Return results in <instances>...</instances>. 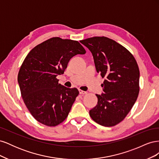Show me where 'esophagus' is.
I'll list each match as a JSON object with an SVG mask.
<instances>
[{
  "mask_svg": "<svg viewBox=\"0 0 159 159\" xmlns=\"http://www.w3.org/2000/svg\"><path fill=\"white\" fill-rule=\"evenodd\" d=\"M79 92L80 94H82V95H84V94H86L87 93V92L86 91H82L81 89H79Z\"/></svg>",
  "mask_w": 159,
  "mask_h": 159,
  "instance_id": "esophagus-1",
  "label": "esophagus"
}]
</instances>
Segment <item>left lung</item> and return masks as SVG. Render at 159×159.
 Wrapping results in <instances>:
<instances>
[{
	"label": "left lung",
	"mask_w": 159,
	"mask_h": 159,
	"mask_svg": "<svg viewBox=\"0 0 159 159\" xmlns=\"http://www.w3.org/2000/svg\"><path fill=\"white\" fill-rule=\"evenodd\" d=\"M93 55L98 73L105 80V93L98 95V105L89 111L94 121L105 127L116 125L125 118L139 93V69L125 48L105 36L80 41Z\"/></svg>",
	"instance_id": "obj_1"
}]
</instances>
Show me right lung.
Returning a JSON list of instances; mask_svg holds the SVG:
<instances>
[{
    "label": "right lung",
    "mask_w": 159,
    "mask_h": 159,
    "mask_svg": "<svg viewBox=\"0 0 159 159\" xmlns=\"http://www.w3.org/2000/svg\"><path fill=\"white\" fill-rule=\"evenodd\" d=\"M85 52L78 41L54 37L28 53L18 82L24 102L36 121L54 127L68 117L79 91L58 84L56 77L64 74L72 57Z\"/></svg>",
    "instance_id": "1"
}]
</instances>
